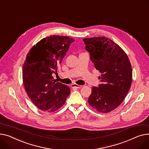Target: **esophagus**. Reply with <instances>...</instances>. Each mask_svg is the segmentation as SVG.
Returning a JSON list of instances; mask_svg holds the SVG:
<instances>
[{"mask_svg":"<svg viewBox=\"0 0 149 149\" xmlns=\"http://www.w3.org/2000/svg\"><path fill=\"white\" fill-rule=\"evenodd\" d=\"M71 86L72 88H82V85H77L76 84H73L71 85Z\"/></svg>","mask_w":149,"mask_h":149,"instance_id":"obj_1","label":"esophagus"}]
</instances>
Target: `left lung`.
Wrapping results in <instances>:
<instances>
[{"instance_id": "8db88e82", "label": "left lung", "mask_w": 149, "mask_h": 149, "mask_svg": "<svg viewBox=\"0 0 149 149\" xmlns=\"http://www.w3.org/2000/svg\"><path fill=\"white\" fill-rule=\"evenodd\" d=\"M83 40L94 67L101 73L102 84L98 88H92L88 102L98 112H109L123 102L130 90L132 69L129 59L125 52L108 38Z\"/></svg>"}]
</instances>
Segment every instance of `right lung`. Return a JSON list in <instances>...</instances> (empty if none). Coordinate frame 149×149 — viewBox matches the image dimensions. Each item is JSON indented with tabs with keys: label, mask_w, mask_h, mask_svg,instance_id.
Returning <instances> with one entry per match:
<instances>
[{
	"label": "right lung",
	"mask_w": 149,
	"mask_h": 149,
	"mask_svg": "<svg viewBox=\"0 0 149 149\" xmlns=\"http://www.w3.org/2000/svg\"><path fill=\"white\" fill-rule=\"evenodd\" d=\"M72 38L50 36L34 45L26 56L22 76L25 90L40 109L54 112L63 106L70 93L68 86L55 82L52 74L57 72Z\"/></svg>",
	"instance_id": "1"
}]
</instances>
